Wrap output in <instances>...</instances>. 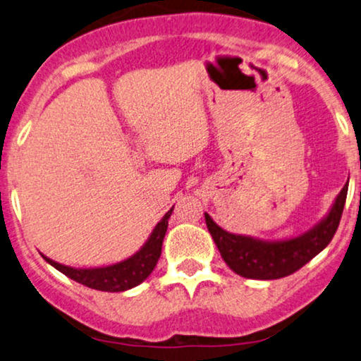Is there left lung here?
I'll list each match as a JSON object with an SVG mask.
<instances>
[{"mask_svg":"<svg viewBox=\"0 0 361 361\" xmlns=\"http://www.w3.org/2000/svg\"><path fill=\"white\" fill-rule=\"evenodd\" d=\"M348 181L334 201L329 213L314 228L304 234L281 241H264V239L233 234L219 228L208 213H204L206 226L218 246L221 257L229 269L246 279L271 281L290 276L302 266L312 261L317 254L324 251L337 233L342 218L345 200H347Z\"/></svg>","mask_w":361,"mask_h":361,"instance_id":"left-lung-1","label":"left lung"}]
</instances>
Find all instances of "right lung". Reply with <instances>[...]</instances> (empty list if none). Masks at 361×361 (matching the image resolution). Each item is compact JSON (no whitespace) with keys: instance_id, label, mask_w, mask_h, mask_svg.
Segmentation results:
<instances>
[{"instance_id":"add662e5","label":"right lung","mask_w":361,"mask_h":361,"mask_svg":"<svg viewBox=\"0 0 361 361\" xmlns=\"http://www.w3.org/2000/svg\"><path fill=\"white\" fill-rule=\"evenodd\" d=\"M171 213L173 208L163 216L160 223H158L155 226V229L152 231L147 243L143 244L133 256L125 259V261L112 264V266L89 269L71 267L52 261V259L46 257L44 254H41V256L44 257L46 262H49L52 267H56L57 271L64 274V276L85 287H90V289L102 292H123L133 289V287L142 284V282L150 276L153 269H155L158 259H160L163 238H165L166 234L168 219H170Z\"/></svg>"}]
</instances>
